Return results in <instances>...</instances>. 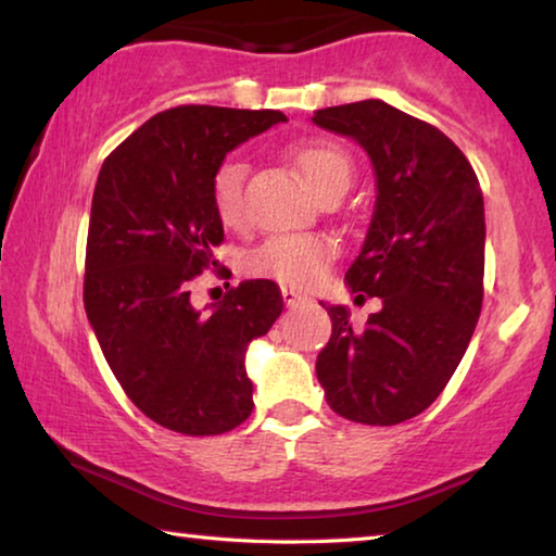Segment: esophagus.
<instances>
[{
	"label": "esophagus",
	"instance_id": "1",
	"mask_svg": "<svg viewBox=\"0 0 556 556\" xmlns=\"http://www.w3.org/2000/svg\"><path fill=\"white\" fill-rule=\"evenodd\" d=\"M283 301L288 307H298L307 301V295L298 293V290H293V288H283Z\"/></svg>",
	"mask_w": 556,
	"mask_h": 556
}]
</instances>
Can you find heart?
Wrapping results in <instances>:
<instances>
[{
  "label": "heart",
  "instance_id": "1",
  "mask_svg": "<svg viewBox=\"0 0 556 556\" xmlns=\"http://www.w3.org/2000/svg\"><path fill=\"white\" fill-rule=\"evenodd\" d=\"M293 161L307 189L320 195L336 184H348L353 166L343 151L328 143L301 147L293 151ZM245 164L241 159H226L213 174V206L224 226H241L245 216L243 206ZM336 255L332 243L320 236L283 233L273 236L251 255L249 268L255 276H268L290 288H311L326 273Z\"/></svg>",
  "mask_w": 556,
  "mask_h": 556
}]
</instances>
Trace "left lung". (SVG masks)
Masks as SVG:
<instances>
[{"label":"left lung","mask_w":556,"mask_h":556,"mask_svg":"<svg viewBox=\"0 0 556 556\" xmlns=\"http://www.w3.org/2000/svg\"><path fill=\"white\" fill-rule=\"evenodd\" d=\"M313 124L353 139L372 164V218L345 283L380 298L365 328L348 305L323 303L332 336L315 372L348 420L405 422L445 390L480 318V181L445 134L380 99L318 109Z\"/></svg>","instance_id":"1"}]
</instances>
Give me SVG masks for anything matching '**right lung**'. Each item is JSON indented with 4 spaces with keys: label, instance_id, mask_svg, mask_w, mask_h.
I'll use <instances>...</instances> for the list:
<instances>
[{
    "label": "right lung",
    "instance_id": "1",
    "mask_svg": "<svg viewBox=\"0 0 556 556\" xmlns=\"http://www.w3.org/2000/svg\"><path fill=\"white\" fill-rule=\"evenodd\" d=\"M280 111L176 106L104 161L91 199L84 307L111 372L153 422L220 434L253 409L245 353L283 311L273 280H243L199 311L191 280L224 241L213 174Z\"/></svg>",
    "mask_w": 556,
    "mask_h": 556
}]
</instances>
